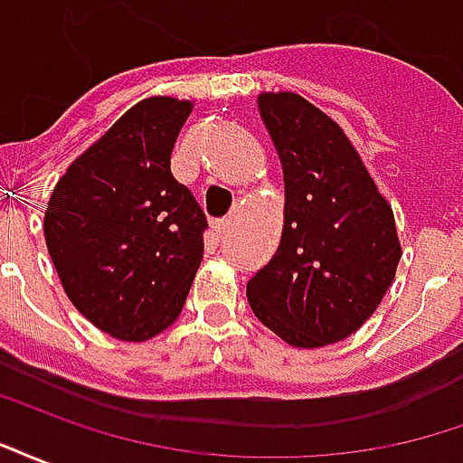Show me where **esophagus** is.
<instances>
[{
	"instance_id": "34e87169",
	"label": "esophagus",
	"mask_w": 463,
	"mask_h": 463,
	"mask_svg": "<svg viewBox=\"0 0 463 463\" xmlns=\"http://www.w3.org/2000/svg\"><path fill=\"white\" fill-rule=\"evenodd\" d=\"M213 228H215V232L222 238V235H228V232L232 231V218H221V221H215Z\"/></svg>"
}]
</instances>
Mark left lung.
Masks as SVG:
<instances>
[{
  "mask_svg": "<svg viewBox=\"0 0 463 463\" xmlns=\"http://www.w3.org/2000/svg\"><path fill=\"white\" fill-rule=\"evenodd\" d=\"M285 175L278 252L248 282L255 317L292 347L357 332L402 258L394 213L337 123L302 96L260 94Z\"/></svg>",
  "mask_w": 463,
  "mask_h": 463,
  "instance_id": "obj_1",
  "label": "left lung"
}]
</instances>
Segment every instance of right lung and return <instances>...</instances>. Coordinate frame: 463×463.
I'll list each match as a JSON object with an SVG mask.
<instances>
[{"mask_svg": "<svg viewBox=\"0 0 463 463\" xmlns=\"http://www.w3.org/2000/svg\"><path fill=\"white\" fill-rule=\"evenodd\" d=\"M191 109L171 96L131 106L46 205V248L69 300L116 340H151L173 325L203 260L205 213L171 173Z\"/></svg>", "mask_w": 463, "mask_h": 463, "instance_id": "1", "label": "right lung"}]
</instances>
